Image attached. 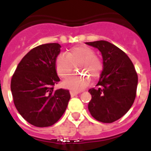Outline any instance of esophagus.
Instances as JSON below:
<instances>
[{
    "mask_svg": "<svg viewBox=\"0 0 151 151\" xmlns=\"http://www.w3.org/2000/svg\"><path fill=\"white\" fill-rule=\"evenodd\" d=\"M78 94V92H76V91H70V95L72 96V97H74V96H76V95Z\"/></svg>",
    "mask_w": 151,
    "mask_h": 151,
    "instance_id": "obj_1",
    "label": "esophagus"
}]
</instances>
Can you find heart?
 <instances>
[{"label": "heart", "mask_w": 151, "mask_h": 151, "mask_svg": "<svg viewBox=\"0 0 151 151\" xmlns=\"http://www.w3.org/2000/svg\"><path fill=\"white\" fill-rule=\"evenodd\" d=\"M76 65L77 70L86 75L96 78L103 70V64L95 51L86 45H78L69 49L66 55L60 53L55 59V69L56 73L61 78H65L70 74ZM90 78L81 74H74L64 81L63 85L73 91H81L87 86Z\"/></svg>", "instance_id": "heart-1"}]
</instances>
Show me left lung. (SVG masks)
<instances>
[{
  "mask_svg": "<svg viewBox=\"0 0 151 151\" xmlns=\"http://www.w3.org/2000/svg\"><path fill=\"white\" fill-rule=\"evenodd\" d=\"M99 50L103 65L97 88L89 90L88 109L95 120L112 123L127 113L136 97L137 74L125 53L104 40L86 43Z\"/></svg>",
  "mask_w": 151,
  "mask_h": 151,
  "instance_id": "8db88e82",
  "label": "left lung"
}]
</instances>
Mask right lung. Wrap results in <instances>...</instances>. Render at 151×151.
<instances>
[{
    "mask_svg": "<svg viewBox=\"0 0 151 151\" xmlns=\"http://www.w3.org/2000/svg\"><path fill=\"white\" fill-rule=\"evenodd\" d=\"M59 43H46L31 49L18 64L11 79L12 95L17 110L36 127L57 122L68 106V90H53L60 82L55 59L60 52Z\"/></svg>",
    "mask_w": 151,
    "mask_h": 151,
    "instance_id": "1",
    "label": "right lung"
}]
</instances>
